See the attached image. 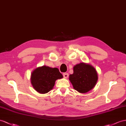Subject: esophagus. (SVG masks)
<instances>
[{
	"label": "esophagus",
	"instance_id": "obj_1",
	"mask_svg": "<svg viewBox=\"0 0 126 126\" xmlns=\"http://www.w3.org/2000/svg\"><path fill=\"white\" fill-rule=\"evenodd\" d=\"M63 77L64 78H68V77H69V74L67 73H64L63 74Z\"/></svg>",
	"mask_w": 126,
	"mask_h": 126
}]
</instances>
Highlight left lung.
I'll list each match as a JSON object with an SVG mask.
<instances>
[{
  "label": "left lung",
  "instance_id": "8db88e82",
  "mask_svg": "<svg viewBox=\"0 0 126 126\" xmlns=\"http://www.w3.org/2000/svg\"><path fill=\"white\" fill-rule=\"evenodd\" d=\"M73 88L80 93H86L95 87L98 80L96 69L90 64L84 62L73 67V73L69 76Z\"/></svg>",
  "mask_w": 126,
  "mask_h": 126
}]
</instances>
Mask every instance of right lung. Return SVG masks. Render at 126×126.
<instances>
[{"mask_svg": "<svg viewBox=\"0 0 126 126\" xmlns=\"http://www.w3.org/2000/svg\"><path fill=\"white\" fill-rule=\"evenodd\" d=\"M63 77L56 67L43 65L37 67L32 72L30 79L35 91L40 94H46L53 88L56 80Z\"/></svg>", "mask_w": 126, "mask_h": 126, "instance_id": "obj_1", "label": "right lung"}]
</instances>
